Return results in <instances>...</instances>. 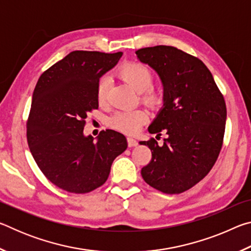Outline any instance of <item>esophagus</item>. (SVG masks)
Listing matches in <instances>:
<instances>
[{
  "instance_id": "esophagus-1",
  "label": "esophagus",
  "mask_w": 251,
  "mask_h": 251,
  "mask_svg": "<svg viewBox=\"0 0 251 251\" xmlns=\"http://www.w3.org/2000/svg\"><path fill=\"white\" fill-rule=\"evenodd\" d=\"M127 143H128L129 147H135V146L138 145V142L133 137H127Z\"/></svg>"
}]
</instances>
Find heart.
<instances>
[{
    "label": "heart",
    "mask_w": 251,
    "mask_h": 251,
    "mask_svg": "<svg viewBox=\"0 0 251 251\" xmlns=\"http://www.w3.org/2000/svg\"><path fill=\"white\" fill-rule=\"evenodd\" d=\"M120 76L122 79L133 87L136 92H143V100L150 105H157L160 101V94L151 88L152 83V73L147 66L139 63H127L121 67ZM108 80L100 79L97 85V99L100 103H104L107 99ZM148 115L143 109L121 110L110 118V125L114 128L124 131L126 134H135L147 121Z\"/></svg>",
    "instance_id": "obj_1"
}]
</instances>
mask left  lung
I'll use <instances>...</instances> for the list:
<instances>
[{"label":"left lung","mask_w":251,"mask_h":251,"mask_svg":"<svg viewBox=\"0 0 251 251\" xmlns=\"http://www.w3.org/2000/svg\"><path fill=\"white\" fill-rule=\"evenodd\" d=\"M135 53L158 74L164 87V105L148 131L167 134L161 146L154 138L139 143L151 151V160L142 168V176L161 193L180 194L201 181L217 160L226 125V103L210 71L199 58L166 45Z\"/></svg>","instance_id":"8db88e82"}]
</instances>
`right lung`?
Listing matches in <instances>:
<instances>
[{
	"label": "right lung",
	"mask_w": 251,
	"mask_h": 251,
	"mask_svg": "<svg viewBox=\"0 0 251 251\" xmlns=\"http://www.w3.org/2000/svg\"><path fill=\"white\" fill-rule=\"evenodd\" d=\"M123 53L74 50L40 76L26 123L29 151L50 181L69 193L85 194L107 180L114 159L126 151L118 131L84 135L87 113L99 108L97 85Z\"/></svg>",
	"instance_id": "add662e5"
}]
</instances>
